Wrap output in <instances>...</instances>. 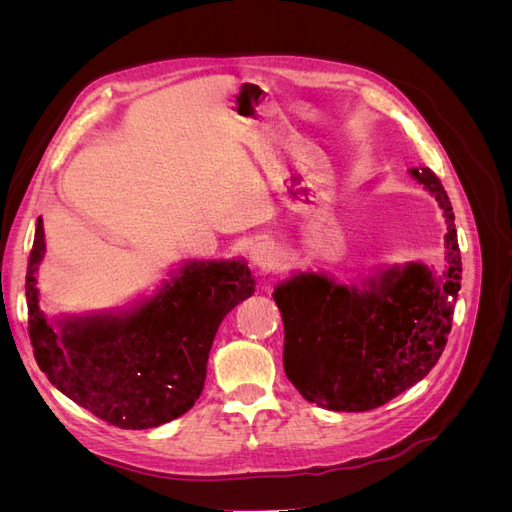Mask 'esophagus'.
I'll list each match as a JSON object with an SVG mask.
<instances>
[{
	"instance_id": "esophagus-1",
	"label": "esophagus",
	"mask_w": 512,
	"mask_h": 512,
	"mask_svg": "<svg viewBox=\"0 0 512 512\" xmlns=\"http://www.w3.org/2000/svg\"><path fill=\"white\" fill-rule=\"evenodd\" d=\"M275 258H277L275 247H273L271 243H267V241L256 243V245L252 247V252H250V260L254 262V267H258L260 271L273 269Z\"/></svg>"
}]
</instances>
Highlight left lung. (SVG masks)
<instances>
[{
  "label": "left lung",
  "mask_w": 512,
  "mask_h": 512,
  "mask_svg": "<svg viewBox=\"0 0 512 512\" xmlns=\"http://www.w3.org/2000/svg\"><path fill=\"white\" fill-rule=\"evenodd\" d=\"M410 175L444 209L448 267L440 280L410 262L363 290L301 273L273 292L284 320V371L312 404L374 410L423 380L444 352L461 288L455 213L431 168H410Z\"/></svg>",
  "instance_id": "1"
}]
</instances>
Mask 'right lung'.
<instances>
[{
  "label": "right lung",
  "instance_id": "right-lung-1",
  "mask_svg": "<svg viewBox=\"0 0 512 512\" xmlns=\"http://www.w3.org/2000/svg\"><path fill=\"white\" fill-rule=\"evenodd\" d=\"M42 256L44 226L38 218L25 277L36 363L74 404L121 429L158 427L194 406L220 322L254 292L245 262H190L126 316L68 320L55 331L38 305Z\"/></svg>",
  "mask_w": 512,
  "mask_h": 512
}]
</instances>
